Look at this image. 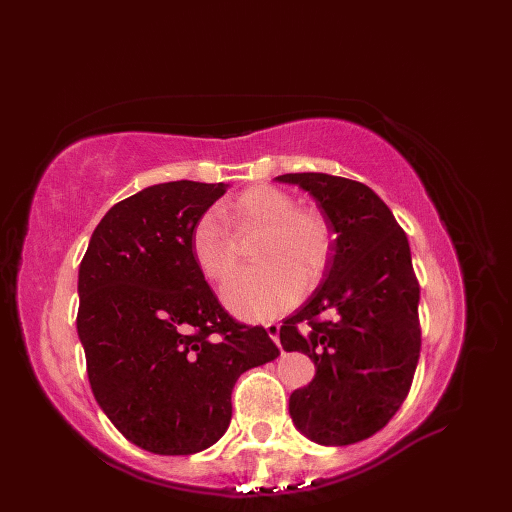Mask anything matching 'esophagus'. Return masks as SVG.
Wrapping results in <instances>:
<instances>
[{
  "label": "esophagus",
  "mask_w": 512,
  "mask_h": 512,
  "mask_svg": "<svg viewBox=\"0 0 512 512\" xmlns=\"http://www.w3.org/2000/svg\"><path fill=\"white\" fill-rule=\"evenodd\" d=\"M265 330H267V334H270V338L278 344V338H280V326H278V324H265Z\"/></svg>",
  "instance_id": "34e87169"
}]
</instances>
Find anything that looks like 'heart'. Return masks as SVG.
I'll return each instance as SVG.
<instances>
[{"label":"heart","instance_id":"heart-1","mask_svg":"<svg viewBox=\"0 0 512 512\" xmlns=\"http://www.w3.org/2000/svg\"><path fill=\"white\" fill-rule=\"evenodd\" d=\"M224 214L238 234H255L253 259L261 265L238 272L224 286L226 307L249 321L272 319L294 305L301 280L309 286L326 270L330 228L324 215L309 207H294V199L276 186H251L240 193ZM220 209L199 215L191 234V249L201 272L211 282H224L236 263L232 230Z\"/></svg>","mask_w":512,"mask_h":512}]
</instances>
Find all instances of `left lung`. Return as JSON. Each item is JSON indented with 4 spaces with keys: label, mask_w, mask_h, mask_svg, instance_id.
Returning <instances> with one entry per match:
<instances>
[{
    "label": "left lung",
    "mask_w": 512,
    "mask_h": 512,
    "mask_svg": "<svg viewBox=\"0 0 512 512\" xmlns=\"http://www.w3.org/2000/svg\"><path fill=\"white\" fill-rule=\"evenodd\" d=\"M276 180L309 191L336 234L324 282L280 328L284 351L317 369L290 394V417L309 440L348 446L380 432L413 384L421 326L409 240L363 182L317 172Z\"/></svg>",
    "instance_id": "8db88e82"
}]
</instances>
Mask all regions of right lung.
Segmentation results:
<instances>
[{"instance_id":"1","label":"right lung","mask_w":512,"mask_h":512,"mask_svg":"<svg viewBox=\"0 0 512 512\" xmlns=\"http://www.w3.org/2000/svg\"><path fill=\"white\" fill-rule=\"evenodd\" d=\"M224 182H164L116 203L78 270L76 330L95 400L118 432L155 454H195L232 419L242 373L280 351L234 319L191 249L199 215Z\"/></svg>"}]
</instances>
